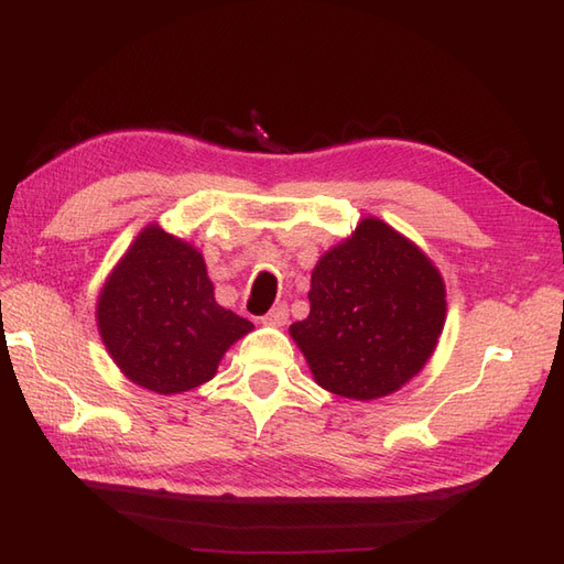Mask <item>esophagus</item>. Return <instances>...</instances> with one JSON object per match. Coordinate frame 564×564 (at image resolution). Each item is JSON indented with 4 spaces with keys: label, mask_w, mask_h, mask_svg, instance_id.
Listing matches in <instances>:
<instances>
[{
    "label": "esophagus",
    "mask_w": 564,
    "mask_h": 564,
    "mask_svg": "<svg viewBox=\"0 0 564 564\" xmlns=\"http://www.w3.org/2000/svg\"><path fill=\"white\" fill-rule=\"evenodd\" d=\"M286 319H289V308L284 303H278L275 308L263 315V324H268V327H284Z\"/></svg>",
    "instance_id": "1"
}]
</instances>
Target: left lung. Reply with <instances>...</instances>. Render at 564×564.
Segmentation results:
<instances>
[{"mask_svg":"<svg viewBox=\"0 0 564 564\" xmlns=\"http://www.w3.org/2000/svg\"><path fill=\"white\" fill-rule=\"evenodd\" d=\"M308 299V317L289 334L317 386L360 402L412 381L433 357L447 319L437 265L377 216L362 218L319 256Z\"/></svg>","mask_w":564,"mask_h":564,"instance_id":"obj_1","label":"left lung"}]
</instances>
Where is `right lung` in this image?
Here are the masks:
<instances>
[{"label":"right lung","instance_id":"1","mask_svg":"<svg viewBox=\"0 0 564 564\" xmlns=\"http://www.w3.org/2000/svg\"><path fill=\"white\" fill-rule=\"evenodd\" d=\"M96 324L119 371L158 395L212 381L228 348L253 329L216 303L202 251L158 224L145 226L110 270Z\"/></svg>","mask_w":564,"mask_h":564}]
</instances>
